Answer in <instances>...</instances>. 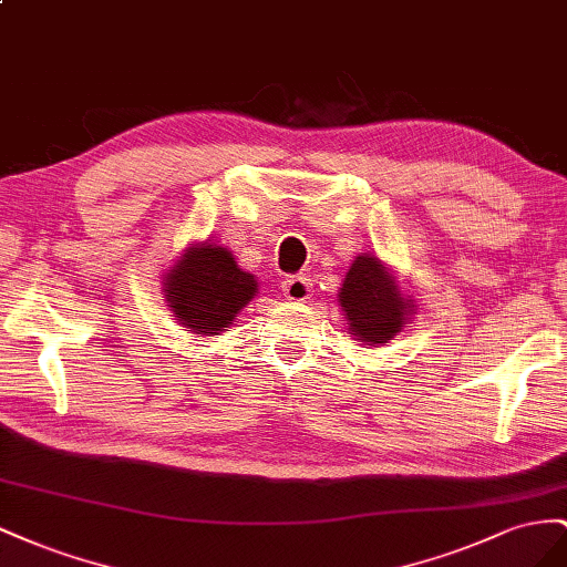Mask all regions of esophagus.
I'll list each match as a JSON object with an SVG mask.
<instances>
[{
    "mask_svg": "<svg viewBox=\"0 0 567 567\" xmlns=\"http://www.w3.org/2000/svg\"><path fill=\"white\" fill-rule=\"evenodd\" d=\"M282 292L289 301L311 299V280L306 275H289L282 280Z\"/></svg>",
    "mask_w": 567,
    "mask_h": 567,
    "instance_id": "obj_1",
    "label": "esophagus"
}]
</instances>
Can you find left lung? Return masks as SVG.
Returning a JSON list of instances; mask_svg holds the SVG:
<instances>
[{
    "instance_id": "obj_1",
    "label": "left lung",
    "mask_w": 567,
    "mask_h": 567,
    "mask_svg": "<svg viewBox=\"0 0 567 567\" xmlns=\"http://www.w3.org/2000/svg\"><path fill=\"white\" fill-rule=\"evenodd\" d=\"M339 306L347 316L349 334L368 347H382L406 328L415 311L413 299L403 297L394 275L378 256L359 254L339 287Z\"/></svg>"
}]
</instances>
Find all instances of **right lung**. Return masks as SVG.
Masks as SVG:
<instances>
[{"instance_id":"obj_1","label":"right lung","mask_w":567,"mask_h":567,"mask_svg":"<svg viewBox=\"0 0 567 567\" xmlns=\"http://www.w3.org/2000/svg\"><path fill=\"white\" fill-rule=\"evenodd\" d=\"M164 292L183 328L212 337L233 326L237 313L256 297L258 282L237 266L228 249L204 241L185 249L168 270Z\"/></svg>"}]
</instances>
